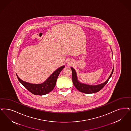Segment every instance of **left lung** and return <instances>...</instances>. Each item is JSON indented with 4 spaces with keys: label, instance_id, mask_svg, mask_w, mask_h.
Here are the masks:
<instances>
[{
    "label": "left lung",
    "instance_id": "1",
    "mask_svg": "<svg viewBox=\"0 0 131 131\" xmlns=\"http://www.w3.org/2000/svg\"><path fill=\"white\" fill-rule=\"evenodd\" d=\"M71 68L72 71V80L74 86H75L77 90H79L80 92H81L82 93H86V94H90V93L97 92L99 91L100 90H101L105 85L107 83L108 80L112 76L113 71H114V68H113V70L112 71L108 79L105 82L98 85L91 86V85H89L81 83L80 82H79L77 79V72H75V70L72 67Z\"/></svg>",
    "mask_w": 131,
    "mask_h": 131
}]
</instances>
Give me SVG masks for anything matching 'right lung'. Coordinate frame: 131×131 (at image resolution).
<instances>
[{
	"label": "right lung",
	"instance_id": "obj_1",
	"mask_svg": "<svg viewBox=\"0 0 131 131\" xmlns=\"http://www.w3.org/2000/svg\"><path fill=\"white\" fill-rule=\"evenodd\" d=\"M65 66L60 67L53 72L47 79L42 84H33L22 80L16 74L18 80L23 86L31 93L36 95H45L54 89L59 74Z\"/></svg>",
	"mask_w": 131,
	"mask_h": 131
}]
</instances>
